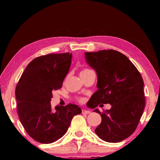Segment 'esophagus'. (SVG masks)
<instances>
[{
	"instance_id": "34e87169",
	"label": "esophagus",
	"mask_w": 160,
	"mask_h": 160,
	"mask_svg": "<svg viewBox=\"0 0 160 160\" xmlns=\"http://www.w3.org/2000/svg\"><path fill=\"white\" fill-rule=\"evenodd\" d=\"M82 113H83V114H89V113H90V111L83 109L82 110Z\"/></svg>"
}]
</instances>
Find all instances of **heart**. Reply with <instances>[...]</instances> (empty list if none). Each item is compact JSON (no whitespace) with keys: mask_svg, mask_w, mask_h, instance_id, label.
<instances>
[{"mask_svg":"<svg viewBox=\"0 0 160 160\" xmlns=\"http://www.w3.org/2000/svg\"><path fill=\"white\" fill-rule=\"evenodd\" d=\"M88 70H90L89 69H88V68H85V69H84L82 72H81V73H82V72H86V71H88ZM78 101L80 103H84L85 102V98H82V97H80V98H78Z\"/></svg>","mask_w":160,"mask_h":160,"instance_id":"1","label":"heart"}]
</instances>
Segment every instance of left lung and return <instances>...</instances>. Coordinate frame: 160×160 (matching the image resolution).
Returning a JSON list of instances; mask_svg holds the SVG:
<instances>
[{"instance_id":"1","label":"left lung","mask_w":160,"mask_h":160,"mask_svg":"<svg viewBox=\"0 0 160 160\" xmlns=\"http://www.w3.org/2000/svg\"><path fill=\"white\" fill-rule=\"evenodd\" d=\"M85 58L96 70L98 79V90L91 97L90 105L92 109L99 104L112 105L103 112L94 110L102 116L96 134L106 142L122 141L133 133L145 109L141 75L133 63L117 51L86 52Z\"/></svg>"}]
</instances>
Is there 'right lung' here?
Returning <instances> with one entry per match:
<instances>
[{
  "label": "right lung",
  "instance_id": "1",
  "mask_svg": "<svg viewBox=\"0 0 160 160\" xmlns=\"http://www.w3.org/2000/svg\"><path fill=\"white\" fill-rule=\"evenodd\" d=\"M72 54L48 53L35 58L22 74L15 88L18 113L24 128L37 142L48 144L66 133L80 107L68 104L51 106L53 90L61 88L69 71Z\"/></svg>",
  "mask_w": 160,
  "mask_h": 160
}]
</instances>
